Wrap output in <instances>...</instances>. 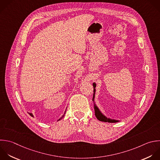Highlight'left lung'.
<instances>
[{
    "label": "left lung",
    "instance_id": "obj_1",
    "mask_svg": "<svg viewBox=\"0 0 160 160\" xmlns=\"http://www.w3.org/2000/svg\"><path fill=\"white\" fill-rule=\"evenodd\" d=\"M92 86L94 87V94H93V98H92V101L94 102V112H95V116L96 117V118L100 121H102V122H119L120 120H116V119H111L109 118H107L105 115H104L102 112L100 111V109H99V108L97 106V105L96 104L94 99H95V94H96V82H93Z\"/></svg>",
    "mask_w": 160,
    "mask_h": 160
}]
</instances>
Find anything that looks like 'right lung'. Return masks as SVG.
I'll return each mask as SVG.
<instances>
[{"label":"right lung","mask_w":160,"mask_h":160,"mask_svg":"<svg viewBox=\"0 0 160 160\" xmlns=\"http://www.w3.org/2000/svg\"><path fill=\"white\" fill-rule=\"evenodd\" d=\"M65 113H66V111H65V112H64V115H63V116H62V117H61V118H60V119H58V121H59V120H60V119H62V118H63V117H64V115H65ZM29 114H30V115H31V116H32V117H34V116H33V114H32V113H30V112H29Z\"/></svg>","instance_id":"obj_1"}]
</instances>
